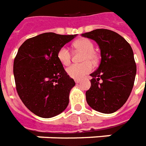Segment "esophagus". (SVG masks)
I'll return each instance as SVG.
<instances>
[{
	"label": "esophagus",
	"mask_w": 146,
	"mask_h": 146,
	"mask_svg": "<svg viewBox=\"0 0 146 146\" xmlns=\"http://www.w3.org/2000/svg\"><path fill=\"white\" fill-rule=\"evenodd\" d=\"M75 83H79V82H80V80H79V79H75Z\"/></svg>",
	"instance_id": "34e87169"
}]
</instances>
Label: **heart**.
<instances>
[{
  "instance_id": "obj_1",
  "label": "heart",
  "mask_w": 146,
  "mask_h": 146,
  "mask_svg": "<svg viewBox=\"0 0 146 146\" xmlns=\"http://www.w3.org/2000/svg\"><path fill=\"white\" fill-rule=\"evenodd\" d=\"M73 46L77 50L84 52L82 56V64H75L67 68L68 75L75 79H81L85 75L91 72L93 64L98 61V55L94 52V43L87 38H81L74 42ZM57 58L59 61L64 66H68L71 60V55L70 50L66 46H63L57 52Z\"/></svg>"
}]
</instances>
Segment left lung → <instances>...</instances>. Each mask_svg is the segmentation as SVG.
I'll return each mask as SVG.
<instances>
[{"label":"left lung","mask_w":146,"mask_h":146,"mask_svg":"<svg viewBox=\"0 0 146 146\" xmlns=\"http://www.w3.org/2000/svg\"><path fill=\"white\" fill-rule=\"evenodd\" d=\"M82 36L98 43L101 56L98 68L90 74L93 78L86 92V101L95 111L113 113L126 103L134 86L137 68L132 48L122 36L110 30L97 29Z\"/></svg>","instance_id":"left-lung-1"}]
</instances>
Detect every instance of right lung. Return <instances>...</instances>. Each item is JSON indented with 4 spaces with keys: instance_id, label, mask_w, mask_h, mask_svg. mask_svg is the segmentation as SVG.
<instances>
[{
    "instance_id": "right-lung-1",
    "label": "right lung",
    "mask_w": 146,
    "mask_h": 146,
    "mask_svg": "<svg viewBox=\"0 0 146 146\" xmlns=\"http://www.w3.org/2000/svg\"><path fill=\"white\" fill-rule=\"evenodd\" d=\"M75 37L44 33L26 40L19 48L13 64L16 90L38 116L54 117L68 107L75 82L59 61L57 52Z\"/></svg>"
}]
</instances>
